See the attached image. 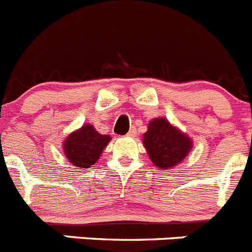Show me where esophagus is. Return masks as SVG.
<instances>
[{"label": "esophagus", "instance_id": "esophagus-1", "mask_svg": "<svg viewBox=\"0 0 252 252\" xmlns=\"http://www.w3.org/2000/svg\"><path fill=\"white\" fill-rule=\"evenodd\" d=\"M127 136H128V137H135V136H136V128H133V127L131 128V130L127 132Z\"/></svg>", "mask_w": 252, "mask_h": 252}]
</instances>
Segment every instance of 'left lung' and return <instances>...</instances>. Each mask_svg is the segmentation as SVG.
<instances>
[{
  "label": "left lung",
  "instance_id": "8db88e82",
  "mask_svg": "<svg viewBox=\"0 0 252 252\" xmlns=\"http://www.w3.org/2000/svg\"><path fill=\"white\" fill-rule=\"evenodd\" d=\"M144 145L150 160L163 170L179 165L192 149L191 138L161 117L149 124Z\"/></svg>",
  "mask_w": 252,
  "mask_h": 252
}]
</instances>
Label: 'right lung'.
Wrapping results in <instances>:
<instances>
[{
	"instance_id": "obj_1",
	"label": "right lung",
	"mask_w": 252,
	"mask_h": 252,
	"mask_svg": "<svg viewBox=\"0 0 252 252\" xmlns=\"http://www.w3.org/2000/svg\"><path fill=\"white\" fill-rule=\"evenodd\" d=\"M110 140V136L98 133L92 125H84L64 140V156L71 165L85 170L100 158Z\"/></svg>"
}]
</instances>
